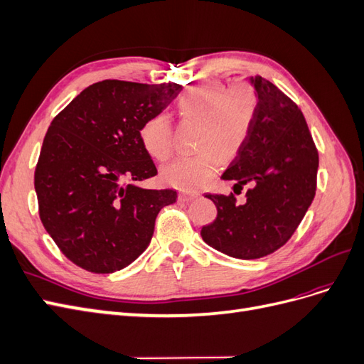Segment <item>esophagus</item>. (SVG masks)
<instances>
[{"instance_id": "obj_1", "label": "esophagus", "mask_w": 364, "mask_h": 364, "mask_svg": "<svg viewBox=\"0 0 364 364\" xmlns=\"http://www.w3.org/2000/svg\"><path fill=\"white\" fill-rule=\"evenodd\" d=\"M197 197H199V194H196V193H181L179 194V199L182 202H191V200L197 199Z\"/></svg>"}]
</instances>
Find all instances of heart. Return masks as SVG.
<instances>
[{
  "instance_id": "obj_1",
  "label": "heart",
  "mask_w": 364,
  "mask_h": 364,
  "mask_svg": "<svg viewBox=\"0 0 364 364\" xmlns=\"http://www.w3.org/2000/svg\"><path fill=\"white\" fill-rule=\"evenodd\" d=\"M259 95L249 82L228 86L222 82H205L185 90L176 103L183 121L200 124L196 156H181L162 168L167 185L183 191H196L211 182L222 162L230 161L243 150L258 114ZM144 150L158 161L173 153V121L156 114L147 118L139 129Z\"/></svg>"
}]
</instances>
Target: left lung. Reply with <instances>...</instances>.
Returning a JSON list of instances; mask_svg holds the SVG:
<instances>
[{"label":"left lung","instance_id":"left-lung-1","mask_svg":"<svg viewBox=\"0 0 364 364\" xmlns=\"http://www.w3.org/2000/svg\"><path fill=\"white\" fill-rule=\"evenodd\" d=\"M259 95L255 123L240 155L222 174L247 182L246 200L230 193L206 194L217 218L202 228L205 243L240 259H257L282 247L302 222L317 186L318 153L301 109L278 86L252 77ZM237 193V191H235Z\"/></svg>","mask_w":364,"mask_h":364}]
</instances>
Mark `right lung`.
Here are the masks:
<instances>
[{"mask_svg":"<svg viewBox=\"0 0 364 364\" xmlns=\"http://www.w3.org/2000/svg\"><path fill=\"white\" fill-rule=\"evenodd\" d=\"M178 83L103 80L87 86L53 118L35 170L43 228L75 266L112 273L150 243L174 190H144L158 170L139 139L142 123L161 114Z\"/></svg>","mask_w":364,"mask_h":364,"instance_id":"add662e5","label":"right lung"}]
</instances>
